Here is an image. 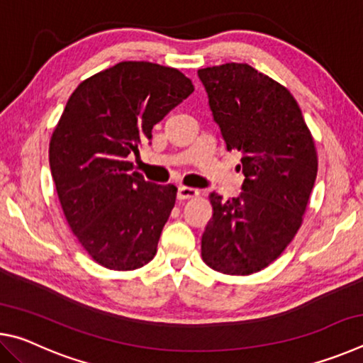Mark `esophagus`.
Segmentation results:
<instances>
[{
	"label": "esophagus",
	"instance_id": "obj_1",
	"mask_svg": "<svg viewBox=\"0 0 363 363\" xmlns=\"http://www.w3.org/2000/svg\"><path fill=\"white\" fill-rule=\"evenodd\" d=\"M200 195V192L196 189H192V187H186L182 186L179 187V190H177V199L179 200H190V199H196V196Z\"/></svg>",
	"mask_w": 363,
	"mask_h": 363
}]
</instances>
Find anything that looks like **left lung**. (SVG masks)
Here are the masks:
<instances>
[{"label": "left lung", "mask_w": 363, "mask_h": 363, "mask_svg": "<svg viewBox=\"0 0 363 363\" xmlns=\"http://www.w3.org/2000/svg\"><path fill=\"white\" fill-rule=\"evenodd\" d=\"M227 150L242 152L243 192L208 195L213 218L201 235L208 267L227 275L259 272L296 235L317 177L315 140L284 84L248 64L199 70Z\"/></svg>", "instance_id": "8db88e82"}]
</instances>
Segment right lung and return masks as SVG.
<instances>
[{
	"mask_svg": "<svg viewBox=\"0 0 363 363\" xmlns=\"http://www.w3.org/2000/svg\"><path fill=\"white\" fill-rule=\"evenodd\" d=\"M192 93L173 67L125 60L86 78L67 101L49 164L73 235L101 266L134 270L155 256L177 189L145 181L128 157Z\"/></svg>",
	"mask_w": 363,
	"mask_h": 363,
	"instance_id": "right-lung-1",
	"label": "right lung"
}]
</instances>
